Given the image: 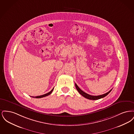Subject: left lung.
Listing matches in <instances>:
<instances>
[{"instance_id":"left-lung-1","label":"left lung","mask_w":134,"mask_h":134,"mask_svg":"<svg viewBox=\"0 0 134 134\" xmlns=\"http://www.w3.org/2000/svg\"><path fill=\"white\" fill-rule=\"evenodd\" d=\"M75 87H76V88L77 90V91L79 92V93L81 95H82V96H83V97H85V98H87V99H90V100H97V99H100V98H103V97L106 96L108 94H109V92L111 91V90H112V89H111V90H110L108 92H107L106 93H104V94H102V95L93 96L89 95L88 94H87V93L84 92L82 90H81V89L79 88V87L77 86V85L76 83H75Z\"/></svg>"}]
</instances>
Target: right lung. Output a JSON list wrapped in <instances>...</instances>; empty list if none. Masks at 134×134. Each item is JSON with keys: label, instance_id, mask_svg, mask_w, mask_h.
Here are the masks:
<instances>
[{"label": "right lung", "instance_id": "right-lung-1", "mask_svg": "<svg viewBox=\"0 0 134 134\" xmlns=\"http://www.w3.org/2000/svg\"><path fill=\"white\" fill-rule=\"evenodd\" d=\"M53 90H54V88H53V89H52V90H51V91H50L49 92H48V93H46L45 94L42 95V96H35V97H34V96H31V97H34V98H40L44 97H45V96H49V95H50V94H51V93L52 92V91H53Z\"/></svg>", "mask_w": 134, "mask_h": 134}]
</instances>
